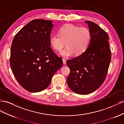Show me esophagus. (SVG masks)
Wrapping results in <instances>:
<instances>
[{"instance_id":"obj_1","label":"esophagus","mask_w":124,"mask_h":124,"mask_svg":"<svg viewBox=\"0 0 124 124\" xmlns=\"http://www.w3.org/2000/svg\"><path fill=\"white\" fill-rule=\"evenodd\" d=\"M62 60H63V64H66V60L65 58H63L62 59Z\"/></svg>"}]
</instances>
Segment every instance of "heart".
I'll return each mask as SVG.
<instances>
[{
  "mask_svg": "<svg viewBox=\"0 0 124 124\" xmlns=\"http://www.w3.org/2000/svg\"><path fill=\"white\" fill-rule=\"evenodd\" d=\"M91 40V33L86 27H80L73 24H66L59 30V34L52 35L49 39L51 47L60 51L64 46L66 47L60 52L64 57L73 55L78 56L86 51Z\"/></svg>",
  "mask_w": 124,
  "mask_h": 124,
  "instance_id": "1",
  "label": "heart"
}]
</instances>
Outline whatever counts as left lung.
<instances>
[{
    "mask_svg": "<svg viewBox=\"0 0 124 124\" xmlns=\"http://www.w3.org/2000/svg\"><path fill=\"white\" fill-rule=\"evenodd\" d=\"M85 22L91 33L89 47L82 54L66 61L70 69L67 84L79 94L91 93L102 85L111 60L108 34L95 23Z\"/></svg>",
    "mask_w": 124,
    "mask_h": 124,
    "instance_id": "8db88e82",
    "label": "left lung"
}]
</instances>
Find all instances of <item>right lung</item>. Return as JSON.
Instances as JSON below:
<instances>
[{
	"label": "right lung",
	"mask_w": 124,
	"mask_h": 124,
	"mask_svg": "<svg viewBox=\"0 0 124 124\" xmlns=\"http://www.w3.org/2000/svg\"><path fill=\"white\" fill-rule=\"evenodd\" d=\"M53 21L35 19L23 27L13 38L10 66L20 85L31 93L45 90L63 65L62 59L50 48Z\"/></svg>",
	"instance_id": "obj_1"
}]
</instances>
